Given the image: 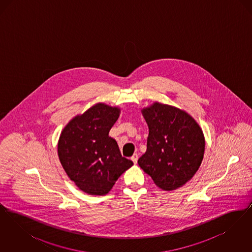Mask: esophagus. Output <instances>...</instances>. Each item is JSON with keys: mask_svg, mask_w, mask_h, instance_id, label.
<instances>
[{"mask_svg": "<svg viewBox=\"0 0 252 252\" xmlns=\"http://www.w3.org/2000/svg\"><path fill=\"white\" fill-rule=\"evenodd\" d=\"M132 161L136 164L137 163V161H138V154H134L133 156L131 157Z\"/></svg>", "mask_w": 252, "mask_h": 252, "instance_id": "1", "label": "esophagus"}]
</instances>
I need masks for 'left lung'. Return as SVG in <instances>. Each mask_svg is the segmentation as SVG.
<instances>
[{
	"instance_id": "obj_1",
	"label": "left lung",
	"mask_w": 252,
	"mask_h": 252,
	"mask_svg": "<svg viewBox=\"0 0 252 252\" xmlns=\"http://www.w3.org/2000/svg\"><path fill=\"white\" fill-rule=\"evenodd\" d=\"M149 128L140 167L162 190H175L192 179L203 159L205 140L197 123L185 111L155 103L143 109Z\"/></svg>"
}]
</instances>
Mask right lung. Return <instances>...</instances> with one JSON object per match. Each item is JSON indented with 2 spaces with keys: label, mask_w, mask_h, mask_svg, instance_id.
<instances>
[{
  "label": "right lung",
  "mask_w": 252,
  "mask_h": 252,
  "mask_svg": "<svg viewBox=\"0 0 252 252\" xmlns=\"http://www.w3.org/2000/svg\"><path fill=\"white\" fill-rule=\"evenodd\" d=\"M120 109L96 104L74 117L60 135L58 152L68 177L83 192L107 194L133 162L121 155L117 142L108 136Z\"/></svg>",
  "instance_id": "right-lung-1"
}]
</instances>
